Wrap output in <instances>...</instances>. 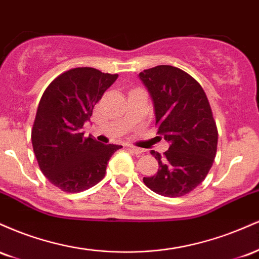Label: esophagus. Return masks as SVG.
<instances>
[{
    "mask_svg": "<svg viewBox=\"0 0 259 259\" xmlns=\"http://www.w3.org/2000/svg\"><path fill=\"white\" fill-rule=\"evenodd\" d=\"M129 148L133 151L134 153H136V154H141V153L145 152L144 148H140V147H136V146H132V145H130Z\"/></svg>",
    "mask_w": 259,
    "mask_h": 259,
    "instance_id": "esophagus-1",
    "label": "esophagus"
}]
</instances>
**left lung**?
<instances>
[{"label": "left lung", "instance_id": "8db88e82", "mask_svg": "<svg viewBox=\"0 0 259 259\" xmlns=\"http://www.w3.org/2000/svg\"><path fill=\"white\" fill-rule=\"evenodd\" d=\"M153 101L159 135L169 142L164 154L151 151L158 171L144 178L148 189L180 197L196 189L214 160L218 130L202 86L186 72L157 65L139 74Z\"/></svg>", "mask_w": 259, "mask_h": 259}]
</instances>
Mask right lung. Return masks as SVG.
Here are the masks:
<instances>
[{"label": "right lung", "instance_id": "1", "mask_svg": "<svg viewBox=\"0 0 259 259\" xmlns=\"http://www.w3.org/2000/svg\"><path fill=\"white\" fill-rule=\"evenodd\" d=\"M118 74L89 67L58 75L45 90L31 130L38 167L51 184L64 192H80L105 178L112 154L123 146L84 138L85 121Z\"/></svg>", "mask_w": 259, "mask_h": 259}]
</instances>
